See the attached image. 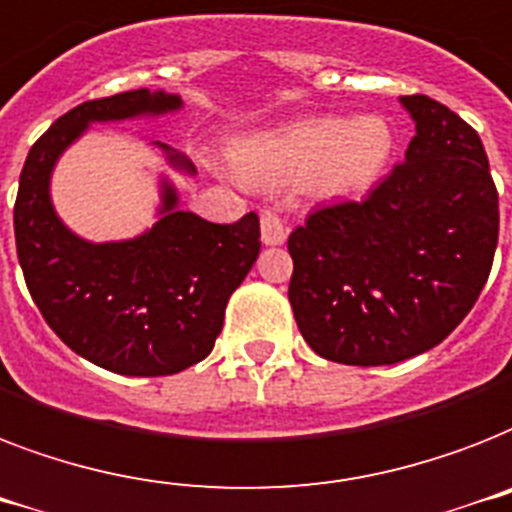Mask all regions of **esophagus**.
<instances>
[{"label": "esophagus", "instance_id": "1", "mask_svg": "<svg viewBox=\"0 0 512 512\" xmlns=\"http://www.w3.org/2000/svg\"><path fill=\"white\" fill-rule=\"evenodd\" d=\"M288 240V227L282 224V219L272 211L261 214V243L264 245H282Z\"/></svg>", "mask_w": 512, "mask_h": 512}]
</instances>
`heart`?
<instances>
[{"instance_id":"heart-1","label":"heart","mask_w":512,"mask_h":512,"mask_svg":"<svg viewBox=\"0 0 512 512\" xmlns=\"http://www.w3.org/2000/svg\"><path fill=\"white\" fill-rule=\"evenodd\" d=\"M394 153L391 126L380 116L304 118L237 142L232 163L256 185H301L314 198L341 200L370 190Z\"/></svg>"}]
</instances>
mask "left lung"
<instances>
[{
    "instance_id": "left-lung-1",
    "label": "left lung",
    "mask_w": 512,
    "mask_h": 512,
    "mask_svg": "<svg viewBox=\"0 0 512 512\" xmlns=\"http://www.w3.org/2000/svg\"><path fill=\"white\" fill-rule=\"evenodd\" d=\"M404 161L362 203L317 208L288 237V298L304 341L341 365H396L439 346L473 309L500 206L484 145L447 105L399 97Z\"/></svg>"
}]
</instances>
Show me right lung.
I'll list each match as a JSON object with an SVG mask.
<instances>
[{"mask_svg": "<svg viewBox=\"0 0 512 512\" xmlns=\"http://www.w3.org/2000/svg\"><path fill=\"white\" fill-rule=\"evenodd\" d=\"M182 97L132 89L60 116L28 150L15 200V245L28 293L57 338L118 375H174L206 359L224 309L259 256V216L214 224L179 208L161 177L158 222L129 240L89 243L57 216L49 179L60 155L92 124L166 116ZM171 169L195 177L185 153L153 142Z\"/></svg>", "mask_w": 512, "mask_h": 512, "instance_id": "add662e5", "label": "right lung"}]
</instances>
